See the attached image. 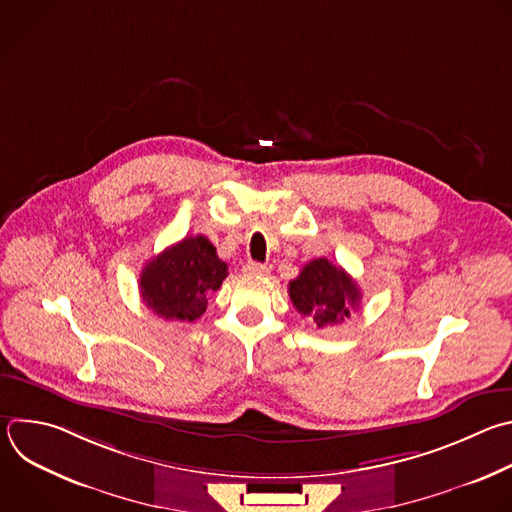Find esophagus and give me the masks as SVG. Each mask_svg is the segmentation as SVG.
<instances>
[{"label":"esophagus","instance_id":"esophagus-1","mask_svg":"<svg viewBox=\"0 0 512 512\" xmlns=\"http://www.w3.org/2000/svg\"><path fill=\"white\" fill-rule=\"evenodd\" d=\"M243 273H247V275H267L269 269H267V265H261L257 261H249V263L243 265Z\"/></svg>","mask_w":512,"mask_h":512}]
</instances>
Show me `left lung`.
I'll return each mask as SVG.
<instances>
[{"label":"left lung","mask_w":512,"mask_h":512,"mask_svg":"<svg viewBox=\"0 0 512 512\" xmlns=\"http://www.w3.org/2000/svg\"><path fill=\"white\" fill-rule=\"evenodd\" d=\"M289 297L301 315L313 317L317 327L337 325L360 305L356 281L325 257L313 259L289 281Z\"/></svg>","instance_id":"obj_1"}]
</instances>
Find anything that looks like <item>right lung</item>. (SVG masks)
I'll use <instances>...</instances> for the list:
<instances>
[{"label":"right lung","mask_w":512,"mask_h":512,"mask_svg":"<svg viewBox=\"0 0 512 512\" xmlns=\"http://www.w3.org/2000/svg\"><path fill=\"white\" fill-rule=\"evenodd\" d=\"M229 275L213 243L185 237L152 257L140 273V295L148 309L168 321H195L207 311V297Z\"/></svg>","instance_id":"add662e5"}]
</instances>
